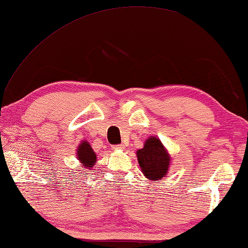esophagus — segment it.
<instances>
[{"mask_svg": "<svg viewBox=\"0 0 248 248\" xmlns=\"http://www.w3.org/2000/svg\"><path fill=\"white\" fill-rule=\"evenodd\" d=\"M113 148L115 149H124V144H117V145H113Z\"/></svg>", "mask_w": 248, "mask_h": 248, "instance_id": "obj_1", "label": "esophagus"}]
</instances>
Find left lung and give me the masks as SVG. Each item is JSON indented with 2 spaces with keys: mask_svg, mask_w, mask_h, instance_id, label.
<instances>
[{
  "mask_svg": "<svg viewBox=\"0 0 248 248\" xmlns=\"http://www.w3.org/2000/svg\"><path fill=\"white\" fill-rule=\"evenodd\" d=\"M137 156L141 170L149 180H160L167 174L170 156L155 137L145 141L144 147L137 151Z\"/></svg>",
  "mask_w": 248,
  "mask_h": 248,
  "instance_id": "obj_1",
  "label": "left lung"
}]
</instances>
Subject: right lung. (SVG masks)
I'll list each match as a JSON object with an SVG mask.
<instances>
[{
    "instance_id": "right-lung-1",
    "label": "right lung",
    "mask_w": 248,
    "mask_h": 248,
    "mask_svg": "<svg viewBox=\"0 0 248 248\" xmlns=\"http://www.w3.org/2000/svg\"><path fill=\"white\" fill-rule=\"evenodd\" d=\"M77 155H78V160H79L86 168L87 167L92 168L93 166V163H96L97 156L95 155V152H93V148L90 147V144L87 142V141L81 142V144L78 147Z\"/></svg>"
}]
</instances>
